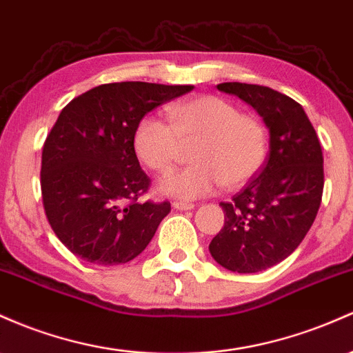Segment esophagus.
<instances>
[{
	"mask_svg": "<svg viewBox=\"0 0 353 353\" xmlns=\"http://www.w3.org/2000/svg\"><path fill=\"white\" fill-rule=\"evenodd\" d=\"M172 206L174 209H179V211H191V209H194V204L185 203V201H174Z\"/></svg>",
	"mask_w": 353,
	"mask_h": 353,
	"instance_id": "obj_1",
	"label": "esophagus"
}]
</instances>
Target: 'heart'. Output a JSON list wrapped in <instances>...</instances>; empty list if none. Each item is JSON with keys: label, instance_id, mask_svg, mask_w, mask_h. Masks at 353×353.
Here are the masks:
<instances>
[{"label": "heart", "instance_id": "obj_1", "mask_svg": "<svg viewBox=\"0 0 353 353\" xmlns=\"http://www.w3.org/2000/svg\"><path fill=\"white\" fill-rule=\"evenodd\" d=\"M169 123L144 117L134 132V150L150 170L164 174L179 161L181 144H192L194 164L162 177L159 191L177 199H197L221 185L236 189L261 170L268 132L253 115L216 95H199L168 108Z\"/></svg>", "mask_w": 353, "mask_h": 353}]
</instances>
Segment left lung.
<instances>
[{
  "label": "left lung",
  "instance_id": "1",
  "mask_svg": "<svg viewBox=\"0 0 353 353\" xmlns=\"http://www.w3.org/2000/svg\"><path fill=\"white\" fill-rule=\"evenodd\" d=\"M218 90L245 100L270 130V154L258 176L230 203L211 256L236 273H258L288 258L316 218L323 192V154L303 107L270 87L239 82Z\"/></svg>",
  "mask_w": 353,
  "mask_h": 353
}]
</instances>
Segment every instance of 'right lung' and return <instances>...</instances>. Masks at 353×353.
<instances>
[{
    "label": "right lung",
    "instance_id": "add662e5",
    "mask_svg": "<svg viewBox=\"0 0 353 353\" xmlns=\"http://www.w3.org/2000/svg\"><path fill=\"white\" fill-rule=\"evenodd\" d=\"M192 85L105 83L73 99L58 115L41 154V197L57 238L95 265L142 253L170 203H139L150 179L134 150L142 117Z\"/></svg>",
    "mask_w": 353,
    "mask_h": 353
}]
</instances>
